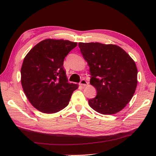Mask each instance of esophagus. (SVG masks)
Masks as SVG:
<instances>
[{
  "instance_id": "obj_1",
  "label": "esophagus",
  "mask_w": 156,
  "mask_h": 156,
  "mask_svg": "<svg viewBox=\"0 0 156 156\" xmlns=\"http://www.w3.org/2000/svg\"><path fill=\"white\" fill-rule=\"evenodd\" d=\"M79 85L85 87V86H87V85H88V83H87V81L85 80V79H83V80H81V82L79 83Z\"/></svg>"
}]
</instances>
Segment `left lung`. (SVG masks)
I'll list each match as a JSON object with an SVG mask.
<instances>
[{"label":"left lung","mask_w":156,"mask_h":156,"mask_svg":"<svg viewBox=\"0 0 156 156\" xmlns=\"http://www.w3.org/2000/svg\"><path fill=\"white\" fill-rule=\"evenodd\" d=\"M79 47L90 67V84L97 89V96L89 100V106L102 115L120 112L137 87L134 61L116 45L79 42Z\"/></svg>","instance_id":"left-lung-1"}]
</instances>
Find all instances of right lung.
<instances>
[{
	"label": "right lung",
	"mask_w": 156,
	"mask_h": 156,
	"mask_svg": "<svg viewBox=\"0 0 156 156\" xmlns=\"http://www.w3.org/2000/svg\"><path fill=\"white\" fill-rule=\"evenodd\" d=\"M77 43L46 39L33 47L24 59L21 84L28 100L41 112L53 114L66 108L77 84L68 83L63 61Z\"/></svg>",
	"instance_id": "right-lung-1"
}]
</instances>
